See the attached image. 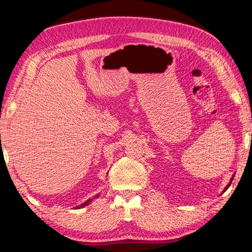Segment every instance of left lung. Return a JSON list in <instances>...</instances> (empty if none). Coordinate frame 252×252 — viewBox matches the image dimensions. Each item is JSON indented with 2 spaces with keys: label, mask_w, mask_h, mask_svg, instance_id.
Returning a JSON list of instances; mask_svg holds the SVG:
<instances>
[{
  "label": "left lung",
  "mask_w": 252,
  "mask_h": 252,
  "mask_svg": "<svg viewBox=\"0 0 252 252\" xmlns=\"http://www.w3.org/2000/svg\"><path fill=\"white\" fill-rule=\"evenodd\" d=\"M251 140H252V134H251ZM233 177H234V174H233V176H232V178H231V180H230V182H229V185H228L227 187H225V188H224L223 192H224V191H225V190H227V189H228V188L230 187V185H231V182H232V180H233Z\"/></svg>",
  "instance_id": "obj_1"
}]
</instances>
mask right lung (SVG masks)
<instances>
[{
	"instance_id": "right-lung-1",
	"label": "right lung",
	"mask_w": 252,
	"mask_h": 252,
	"mask_svg": "<svg viewBox=\"0 0 252 252\" xmlns=\"http://www.w3.org/2000/svg\"><path fill=\"white\" fill-rule=\"evenodd\" d=\"M97 197H99V194H96L95 197H94V199H95V198H97ZM92 200H93V199H89V200H87V201L83 202L82 204H81V206H78V207H76V209H79V208H83V207H85V206H88L89 203L92 202Z\"/></svg>"
}]
</instances>
